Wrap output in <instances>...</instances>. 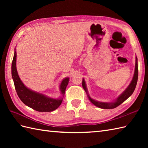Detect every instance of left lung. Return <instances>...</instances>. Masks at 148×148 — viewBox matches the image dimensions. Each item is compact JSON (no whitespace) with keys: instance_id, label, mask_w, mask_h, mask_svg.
<instances>
[{"instance_id":"1","label":"left lung","mask_w":148,"mask_h":148,"mask_svg":"<svg viewBox=\"0 0 148 148\" xmlns=\"http://www.w3.org/2000/svg\"><path fill=\"white\" fill-rule=\"evenodd\" d=\"M137 79H138V65H137V56H136V65H135V71H134V74L132 79L129 85H128L127 88L125 90V91H123V92L116 100H113L112 102H99V101H97V100L93 99L92 97L89 95L88 92V90H87L86 82L85 81H84V78H83L82 86L87 94L88 98L90 101L92 102L93 104L101 109H114V108H116V107H118V106L120 105L121 103H122L124 101H125L128 97L132 95V94L133 93V92L135 90V88H136V87Z\"/></svg>"}]
</instances>
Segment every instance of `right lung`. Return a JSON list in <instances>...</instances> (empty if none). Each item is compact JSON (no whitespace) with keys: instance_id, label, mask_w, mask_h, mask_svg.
<instances>
[{"instance_id":"right-lung-1","label":"right lung","mask_w":148,"mask_h":148,"mask_svg":"<svg viewBox=\"0 0 148 148\" xmlns=\"http://www.w3.org/2000/svg\"><path fill=\"white\" fill-rule=\"evenodd\" d=\"M11 74L19 98L29 108L39 112H51L57 109L61 105L65 95L66 87L69 81V77L64 78L60 84V92L62 96L59 98H51L42 93L32 90L25 85L18 76L16 69V48L14 49L13 60L12 62Z\"/></svg>"}]
</instances>
